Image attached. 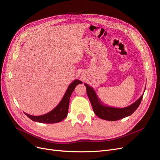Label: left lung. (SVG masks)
<instances>
[{"label": "left lung", "mask_w": 160, "mask_h": 160, "mask_svg": "<svg viewBox=\"0 0 160 160\" xmlns=\"http://www.w3.org/2000/svg\"><path fill=\"white\" fill-rule=\"evenodd\" d=\"M86 87L87 94L93 107V110L96 115L99 118L110 121H115L131 115L139 107L143 95L131 105L125 108H115L107 106L100 100L96 92L91 86L84 83Z\"/></svg>", "instance_id": "1"}]
</instances>
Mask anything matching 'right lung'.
Masks as SVG:
<instances>
[{"instance_id":"add662e5","label":"right lung","mask_w":160,"mask_h":160,"mask_svg":"<svg viewBox=\"0 0 160 160\" xmlns=\"http://www.w3.org/2000/svg\"><path fill=\"white\" fill-rule=\"evenodd\" d=\"M80 83H82V82L78 79L74 80L67 88L60 102L50 112L39 116H33L24 113L25 115L29 117L31 120L38 122L54 124L61 122L67 116L69 106V100L72 91L75 89L76 86Z\"/></svg>"}]
</instances>
